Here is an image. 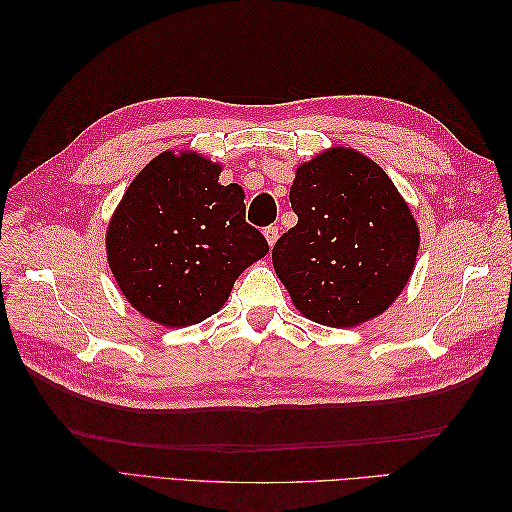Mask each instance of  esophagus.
I'll use <instances>...</instances> for the list:
<instances>
[{
  "label": "esophagus",
  "instance_id": "34e87169",
  "mask_svg": "<svg viewBox=\"0 0 512 512\" xmlns=\"http://www.w3.org/2000/svg\"><path fill=\"white\" fill-rule=\"evenodd\" d=\"M265 237H267L269 247H273L275 241H277V237H280V228H277V226H267V228H265Z\"/></svg>",
  "mask_w": 512,
  "mask_h": 512
}]
</instances>
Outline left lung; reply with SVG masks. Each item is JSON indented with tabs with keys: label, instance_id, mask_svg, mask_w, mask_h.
Wrapping results in <instances>:
<instances>
[{
	"label": "left lung",
	"instance_id": "left-lung-1",
	"mask_svg": "<svg viewBox=\"0 0 512 512\" xmlns=\"http://www.w3.org/2000/svg\"><path fill=\"white\" fill-rule=\"evenodd\" d=\"M290 205L299 222L277 239L273 267L299 312L327 327L382 314L418 252L416 222L389 175L337 147L299 166Z\"/></svg>",
	"mask_w": 512,
	"mask_h": 512
}]
</instances>
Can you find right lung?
<instances>
[{
  "mask_svg": "<svg viewBox=\"0 0 512 512\" xmlns=\"http://www.w3.org/2000/svg\"><path fill=\"white\" fill-rule=\"evenodd\" d=\"M220 166L164 151L130 183L106 232L108 265L132 307L164 327L218 312L245 267L269 252L245 222L243 190Z\"/></svg>",
  "mask_w": 512,
  "mask_h": 512,
  "instance_id": "obj_1",
  "label": "right lung"
}]
</instances>
